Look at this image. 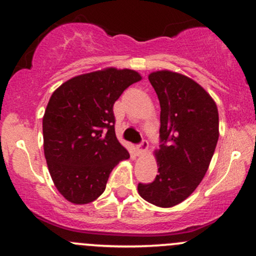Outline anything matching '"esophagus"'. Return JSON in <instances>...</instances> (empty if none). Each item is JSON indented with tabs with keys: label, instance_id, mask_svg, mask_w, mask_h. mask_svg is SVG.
<instances>
[{
	"label": "esophagus",
	"instance_id": "34e87169",
	"mask_svg": "<svg viewBox=\"0 0 256 256\" xmlns=\"http://www.w3.org/2000/svg\"><path fill=\"white\" fill-rule=\"evenodd\" d=\"M146 149H148V142H146V140H143V142L140 143V144H138L136 146V150H137V154L138 155L144 154V152H146Z\"/></svg>",
	"mask_w": 256,
	"mask_h": 256
}]
</instances>
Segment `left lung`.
Masks as SVG:
<instances>
[{"label": "left lung", "mask_w": 256, "mask_h": 256, "mask_svg": "<svg viewBox=\"0 0 256 256\" xmlns=\"http://www.w3.org/2000/svg\"><path fill=\"white\" fill-rule=\"evenodd\" d=\"M148 78L160 101L162 144L154 152L156 178L138 184V194L170 208L189 198L204 179L219 138V114L212 96L192 78L168 70Z\"/></svg>", "instance_id": "8db88e82"}]
</instances>
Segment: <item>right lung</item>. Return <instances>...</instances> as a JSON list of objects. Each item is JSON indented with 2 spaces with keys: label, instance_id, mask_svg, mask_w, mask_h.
I'll return each instance as SVG.
<instances>
[{
  "label": "right lung",
  "instance_id": "1",
  "mask_svg": "<svg viewBox=\"0 0 256 256\" xmlns=\"http://www.w3.org/2000/svg\"><path fill=\"white\" fill-rule=\"evenodd\" d=\"M142 79L114 67L76 76L52 92L43 116V148L54 185L67 201L86 204L104 192L112 170L130 154L114 130L113 106Z\"/></svg>",
  "mask_w": 256,
  "mask_h": 256
}]
</instances>
